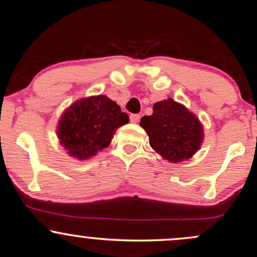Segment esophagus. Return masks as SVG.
<instances>
[{
    "instance_id": "obj_1",
    "label": "esophagus",
    "mask_w": 257,
    "mask_h": 257,
    "mask_svg": "<svg viewBox=\"0 0 257 257\" xmlns=\"http://www.w3.org/2000/svg\"><path fill=\"white\" fill-rule=\"evenodd\" d=\"M140 120V115L139 114H132L130 115V122H133V123H137Z\"/></svg>"
}]
</instances>
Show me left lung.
I'll use <instances>...</instances> for the list:
<instances>
[{
    "label": "left lung",
    "instance_id": "8db88e82",
    "mask_svg": "<svg viewBox=\"0 0 257 257\" xmlns=\"http://www.w3.org/2000/svg\"><path fill=\"white\" fill-rule=\"evenodd\" d=\"M153 149L164 160L178 163L199 150L204 129L198 117L171 97L154 104V113L141 118Z\"/></svg>",
    "mask_w": 257,
    "mask_h": 257
}]
</instances>
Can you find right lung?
I'll list each match as a JSON object with an SVG mask.
<instances>
[{
	"mask_svg": "<svg viewBox=\"0 0 257 257\" xmlns=\"http://www.w3.org/2000/svg\"><path fill=\"white\" fill-rule=\"evenodd\" d=\"M128 122V114L115 101L106 95L89 96L64 111L57 135L71 157L85 161L109 146L115 130Z\"/></svg>",
	"mask_w": 257,
	"mask_h": 257,
	"instance_id": "obj_1",
	"label": "right lung"
}]
</instances>
